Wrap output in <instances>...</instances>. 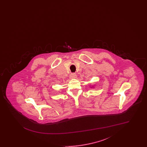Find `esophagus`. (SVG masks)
<instances>
[{"label": "esophagus", "mask_w": 147, "mask_h": 147, "mask_svg": "<svg viewBox=\"0 0 147 147\" xmlns=\"http://www.w3.org/2000/svg\"><path fill=\"white\" fill-rule=\"evenodd\" d=\"M70 79H74V78H76L77 77V74L74 73H71L70 74Z\"/></svg>", "instance_id": "obj_1"}]
</instances>
